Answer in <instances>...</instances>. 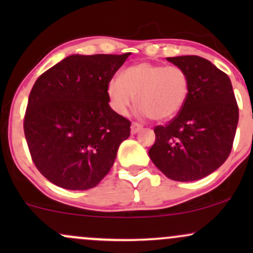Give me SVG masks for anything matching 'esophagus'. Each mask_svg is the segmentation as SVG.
<instances>
[{
    "instance_id": "1",
    "label": "esophagus",
    "mask_w": 253,
    "mask_h": 253,
    "mask_svg": "<svg viewBox=\"0 0 253 253\" xmlns=\"http://www.w3.org/2000/svg\"><path fill=\"white\" fill-rule=\"evenodd\" d=\"M141 128H143V126H141L140 124H138V123H133L132 124V126H130V132L133 133V134H135L136 132H139V130H140Z\"/></svg>"
}]
</instances>
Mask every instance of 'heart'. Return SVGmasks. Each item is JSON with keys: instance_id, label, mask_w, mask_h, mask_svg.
Segmentation results:
<instances>
[{"instance_id": "b5f03b06", "label": "heart", "mask_w": 253, "mask_h": 253, "mask_svg": "<svg viewBox=\"0 0 253 253\" xmlns=\"http://www.w3.org/2000/svg\"><path fill=\"white\" fill-rule=\"evenodd\" d=\"M189 90V77L179 66L144 62L127 68L120 78H112L107 84V96L119 115L128 114L135 97L143 114L165 121L181 112Z\"/></svg>"}]
</instances>
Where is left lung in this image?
I'll use <instances>...</instances> for the list:
<instances>
[{
    "label": "left lung",
    "instance_id": "left-lung-1",
    "mask_svg": "<svg viewBox=\"0 0 253 253\" xmlns=\"http://www.w3.org/2000/svg\"><path fill=\"white\" fill-rule=\"evenodd\" d=\"M189 77L190 90L181 112L165 126H156L149 151L168 178L190 182L225 163L236 135L239 109L225 72L199 56L167 58Z\"/></svg>",
    "mask_w": 253,
    "mask_h": 253
}]
</instances>
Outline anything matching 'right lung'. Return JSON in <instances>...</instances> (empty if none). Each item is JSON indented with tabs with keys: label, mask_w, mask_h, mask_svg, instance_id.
<instances>
[{
	"label": "right lung",
	"mask_w": 253,
	"mask_h": 253,
	"mask_svg": "<svg viewBox=\"0 0 253 253\" xmlns=\"http://www.w3.org/2000/svg\"><path fill=\"white\" fill-rule=\"evenodd\" d=\"M128 56L72 54L34 83L25 136L34 165L53 184L90 189L114 164L130 121L110 108L107 84Z\"/></svg>",
	"instance_id": "obj_1"
}]
</instances>
